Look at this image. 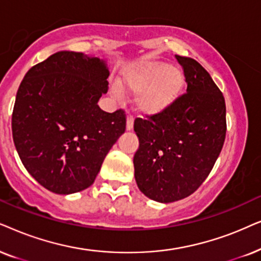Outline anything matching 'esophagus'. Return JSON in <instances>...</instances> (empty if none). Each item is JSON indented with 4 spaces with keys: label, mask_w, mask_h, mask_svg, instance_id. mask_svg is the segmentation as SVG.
<instances>
[{
    "label": "esophagus",
    "mask_w": 261,
    "mask_h": 261,
    "mask_svg": "<svg viewBox=\"0 0 261 261\" xmlns=\"http://www.w3.org/2000/svg\"><path fill=\"white\" fill-rule=\"evenodd\" d=\"M134 128V117L133 116H128L126 119V130H133Z\"/></svg>",
    "instance_id": "34e87169"
}]
</instances>
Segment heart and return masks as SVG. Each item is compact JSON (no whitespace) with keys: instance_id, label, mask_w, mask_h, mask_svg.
Listing matches in <instances>:
<instances>
[{"instance_id":"obj_1","label":"heart","mask_w":261,"mask_h":261,"mask_svg":"<svg viewBox=\"0 0 261 261\" xmlns=\"http://www.w3.org/2000/svg\"><path fill=\"white\" fill-rule=\"evenodd\" d=\"M184 83L185 77L180 69L151 61L127 68L118 88L123 92L137 93L135 105L141 113L158 116L176 101ZM114 92L119 93V90L114 88Z\"/></svg>"}]
</instances>
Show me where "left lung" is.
<instances>
[{"label":"left lung","mask_w":261,"mask_h":261,"mask_svg":"<svg viewBox=\"0 0 261 261\" xmlns=\"http://www.w3.org/2000/svg\"><path fill=\"white\" fill-rule=\"evenodd\" d=\"M187 83L166 112L136 118L140 148L134 156L138 189L160 203L192 194L210 174L227 133L223 94L193 58L175 55Z\"/></svg>","instance_id":"1"}]
</instances>
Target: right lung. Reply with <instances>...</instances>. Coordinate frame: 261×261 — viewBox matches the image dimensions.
<instances>
[{"label": "right lung", "mask_w": 261, "mask_h": 261, "mask_svg": "<svg viewBox=\"0 0 261 261\" xmlns=\"http://www.w3.org/2000/svg\"><path fill=\"white\" fill-rule=\"evenodd\" d=\"M109 75L98 57L60 51L31 68L20 83L13 141L27 172L51 192L70 194L92 185L124 134V111L109 113L98 105Z\"/></svg>", "instance_id": "obj_1"}]
</instances>
